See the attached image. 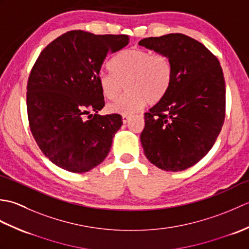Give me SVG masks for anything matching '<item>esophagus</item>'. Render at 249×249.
I'll return each mask as SVG.
<instances>
[{
	"instance_id": "34e87169",
	"label": "esophagus",
	"mask_w": 249,
	"mask_h": 249,
	"mask_svg": "<svg viewBox=\"0 0 249 249\" xmlns=\"http://www.w3.org/2000/svg\"><path fill=\"white\" fill-rule=\"evenodd\" d=\"M130 118H131L130 115H123V116H122V121H123L124 124H126V123H128Z\"/></svg>"
}]
</instances>
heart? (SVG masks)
Returning a JSON list of instances; mask_svg holds the SVG:
<instances>
[{
	"label": "heart",
	"instance_id": "obj_1",
	"mask_svg": "<svg viewBox=\"0 0 249 249\" xmlns=\"http://www.w3.org/2000/svg\"><path fill=\"white\" fill-rule=\"evenodd\" d=\"M113 72L102 71L98 76L100 91L108 99L119 96L123 83L127 94L107 106L110 113L128 115L154 105L167 94L172 80L169 57L143 49H128L121 52L111 62Z\"/></svg>",
	"mask_w": 249,
	"mask_h": 249
}]
</instances>
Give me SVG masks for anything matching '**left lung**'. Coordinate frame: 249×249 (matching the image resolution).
Segmentation results:
<instances>
[{"instance_id":"obj_1","label":"left lung","mask_w":249,"mask_h":249,"mask_svg":"<svg viewBox=\"0 0 249 249\" xmlns=\"http://www.w3.org/2000/svg\"><path fill=\"white\" fill-rule=\"evenodd\" d=\"M139 45L167 55L172 68L167 94L144 113V155L161 170H185L208 154L223 127V70L205 46L184 34L149 37Z\"/></svg>"}]
</instances>
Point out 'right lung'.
Segmentation results:
<instances>
[{
	"mask_svg": "<svg viewBox=\"0 0 249 249\" xmlns=\"http://www.w3.org/2000/svg\"><path fill=\"white\" fill-rule=\"evenodd\" d=\"M128 43L127 35L75 30L40 52L29 77L26 107L32 135L55 166L83 173L108 156L123 121L116 113L97 114L105 106L98 76L106 57Z\"/></svg>",
	"mask_w": 249,
	"mask_h": 249,
	"instance_id": "right-lung-1",
	"label": "right lung"
}]
</instances>
